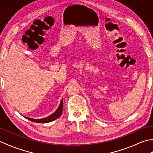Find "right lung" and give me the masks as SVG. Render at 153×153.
I'll return each mask as SVG.
<instances>
[{
    "label": "right lung",
    "mask_w": 153,
    "mask_h": 153,
    "mask_svg": "<svg viewBox=\"0 0 153 153\" xmlns=\"http://www.w3.org/2000/svg\"><path fill=\"white\" fill-rule=\"evenodd\" d=\"M62 110H63V99L61 100L60 104L57 110L55 111L53 114L50 115L49 116L47 117V118H42V119H32L30 118H26L27 119L31 120V122H37V123H48V122H51L52 121H54V120H56L57 118H59L60 115L62 113Z\"/></svg>",
    "instance_id": "add662e5"
}]
</instances>
